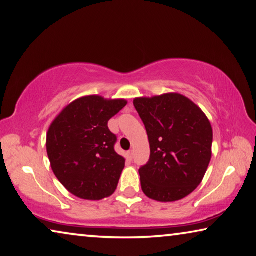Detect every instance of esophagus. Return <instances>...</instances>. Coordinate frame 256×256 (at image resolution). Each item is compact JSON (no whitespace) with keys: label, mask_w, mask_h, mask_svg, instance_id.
Returning a JSON list of instances; mask_svg holds the SVG:
<instances>
[{"label":"esophagus","mask_w":256,"mask_h":256,"mask_svg":"<svg viewBox=\"0 0 256 256\" xmlns=\"http://www.w3.org/2000/svg\"><path fill=\"white\" fill-rule=\"evenodd\" d=\"M132 156H134V152H132V150H129V152H127L128 160H132Z\"/></svg>","instance_id":"1"}]
</instances>
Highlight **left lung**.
<instances>
[{
  "instance_id": "1",
  "label": "left lung",
  "mask_w": 256,
  "mask_h": 256,
  "mask_svg": "<svg viewBox=\"0 0 256 256\" xmlns=\"http://www.w3.org/2000/svg\"><path fill=\"white\" fill-rule=\"evenodd\" d=\"M134 106L150 148L148 162L140 169L142 190L158 202L182 200L202 182L210 164V121L192 100L178 93L136 98Z\"/></svg>"
}]
</instances>
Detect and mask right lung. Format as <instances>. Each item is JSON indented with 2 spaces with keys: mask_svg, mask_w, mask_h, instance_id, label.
Instances as JSON below:
<instances>
[{
  "mask_svg": "<svg viewBox=\"0 0 256 256\" xmlns=\"http://www.w3.org/2000/svg\"><path fill=\"white\" fill-rule=\"evenodd\" d=\"M126 106L124 98L82 96L52 121L46 150L54 174L72 195L100 200L116 190L126 160L114 150L116 137L108 122Z\"/></svg>",
  "mask_w": 256,
  "mask_h": 256,
  "instance_id": "1",
  "label": "right lung"
}]
</instances>
